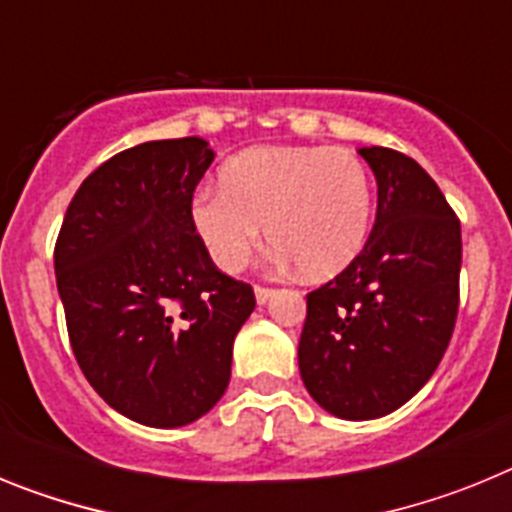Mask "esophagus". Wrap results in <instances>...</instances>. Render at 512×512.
<instances>
[{"label":"esophagus","instance_id":"esophagus-1","mask_svg":"<svg viewBox=\"0 0 512 512\" xmlns=\"http://www.w3.org/2000/svg\"><path fill=\"white\" fill-rule=\"evenodd\" d=\"M253 292H256V302H259V305H264V302L274 295V289L264 287V284H256V289H253Z\"/></svg>","mask_w":512,"mask_h":512}]
</instances>
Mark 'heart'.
Wrapping results in <instances>:
<instances>
[{
    "instance_id": "obj_1",
    "label": "heart",
    "mask_w": 512,
    "mask_h": 512,
    "mask_svg": "<svg viewBox=\"0 0 512 512\" xmlns=\"http://www.w3.org/2000/svg\"><path fill=\"white\" fill-rule=\"evenodd\" d=\"M189 220L212 264L238 271L266 235L305 277L346 269L372 225V176L356 153L325 146H259L220 169V187H202Z\"/></svg>"
}]
</instances>
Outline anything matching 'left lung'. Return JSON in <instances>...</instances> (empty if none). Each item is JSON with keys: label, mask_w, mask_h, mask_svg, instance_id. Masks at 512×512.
<instances>
[{"label": "left lung", "mask_w": 512, "mask_h": 512, "mask_svg": "<svg viewBox=\"0 0 512 512\" xmlns=\"http://www.w3.org/2000/svg\"><path fill=\"white\" fill-rule=\"evenodd\" d=\"M377 176V220L336 279L307 295L300 374L343 420L392 413L433 377L459 312L461 225L423 166L361 148Z\"/></svg>", "instance_id": "left-lung-1"}]
</instances>
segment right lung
<instances>
[{
    "label": "right lung",
    "mask_w": 512,
    "mask_h": 512,
    "mask_svg": "<svg viewBox=\"0 0 512 512\" xmlns=\"http://www.w3.org/2000/svg\"><path fill=\"white\" fill-rule=\"evenodd\" d=\"M215 153L151 140L81 182L56 241V284L81 372L135 423L179 428L215 408L251 284L212 264L189 220Z\"/></svg>",
    "instance_id": "1"
}]
</instances>
